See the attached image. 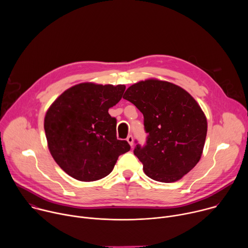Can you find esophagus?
Masks as SVG:
<instances>
[{
    "label": "esophagus",
    "instance_id": "obj_1",
    "mask_svg": "<svg viewBox=\"0 0 248 248\" xmlns=\"http://www.w3.org/2000/svg\"><path fill=\"white\" fill-rule=\"evenodd\" d=\"M126 141L128 142V144L132 147V145H133V137L131 135H128L127 138H126Z\"/></svg>",
    "mask_w": 248,
    "mask_h": 248
}]
</instances>
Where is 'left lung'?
Returning a JSON list of instances; mask_svg holds the SVG:
<instances>
[{"instance_id":"1","label":"left lung","mask_w":248,"mask_h":248,"mask_svg":"<svg viewBox=\"0 0 248 248\" xmlns=\"http://www.w3.org/2000/svg\"><path fill=\"white\" fill-rule=\"evenodd\" d=\"M124 99L143 114L148 133L134 155L150 179L174 183L199 162L207 135V119L196 100L184 88L157 78L129 86Z\"/></svg>"}]
</instances>
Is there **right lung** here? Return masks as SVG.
<instances>
[{
  "label": "right lung",
  "instance_id": "right-lung-1",
  "mask_svg": "<svg viewBox=\"0 0 248 248\" xmlns=\"http://www.w3.org/2000/svg\"><path fill=\"white\" fill-rule=\"evenodd\" d=\"M125 85L82 82L63 91L49 107L44 129L49 151L60 168L80 182H95L114 169L130 150L117 139V120L108 111L119 103Z\"/></svg>",
  "mask_w": 248,
  "mask_h": 248
}]
</instances>
